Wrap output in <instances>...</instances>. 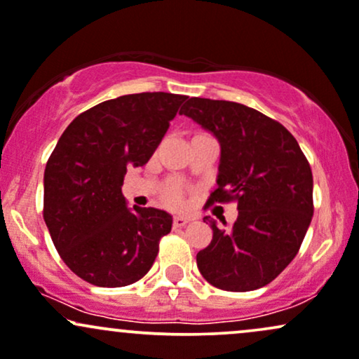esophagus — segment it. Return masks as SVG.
<instances>
[{"label": "esophagus", "mask_w": 359, "mask_h": 359, "mask_svg": "<svg viewBox=\"0 0 359 359\" xmlns=\"http://www.w3.org/2000/svg\"><path fill=\"white\" fill-rule=\"evenodd\" d=\"M188 222H190V219H188V217H181V215H178V217H175V219H172V225H175L176 229H178V227H184V225H187Z\"/></svg>", "instance_id": "esophagus-1"}]
</instances>
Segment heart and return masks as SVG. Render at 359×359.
Here are the masks:
<instances>
[{"instance_id":"obj_1","label":"heart","mask_w":359,"mask_h":359,"mask_svg":"<svg viewBox=\"0 0 359 359\" xmlns=\"http://www.w3.org/2000/svg\"><path fill=\"white\" fill-rule=\"evenodd\" d=\"M184 195H187V187L181 181L172 180L164 188L163 198L169 205H181L184 201Z\"/></svg>"}]
</instances>
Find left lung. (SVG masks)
Returning <instances> with one entry per match:
<instances>
[{
	"label": "left lung",
	"mask_w": 359,
	"mask_h": 359,
	"mask_svg": "<svg viewBox=\"0 0 359 359\" xmlns=\"http://www.w3.org/2000/svg\"><path fill=\"white\" fill-rule=\"evenodd\" d=\"M180 115L220 142L219 188L208 201H237L239 210L229 229L203 219L213 239L196 255L201 276L225 292L271 283L297 256L313 215L312 169L299 142L280 122L236 102L188 98Z\"/></svg>",
	"instance_id": "left-lung-1"
}]
</instances>
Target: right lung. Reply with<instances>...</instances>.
I'll return each instance as SVG.
<instances>
[{"label": "right lung", "instance_id": "obj_1", "mask_svg": "<svg viewBox=\"0 0 359 359\" xmlns=\"http://www.w3.org/2000/svg\"><path fill=\"white\" fill-rule=\"evenodd\" d=\"M172 93H135L96 104L60 135L43 175V220L59 256L96 287L135 283L151 269L172 219L158 208L128 210V166H144L180 104Z\"/></svg>", "mask_w": 359, "mask_h": 359}]
</instances>
